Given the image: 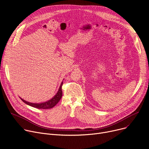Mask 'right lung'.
<instances>
[{
    "mask_svg": "<svg viewBox=\"0 0 149 149\" xmlns=\"http://www.w3.org/2000/svg\"><path fill=\"white\" fill-rule=\"evenodd\" d=\"M63 84V82H62L60 87L59 88V90L58 91V93H56V95L53 97L50 100H49L47 102H42V103H31L29 102H27L24 100H22V98H20V100H22L24 102H25V104H26L27 105H29L31 107L37 108V109H52L53 108L54 106H55L56 104L58 103V102L60 101V100L62 97V86Z\"/></svg>",
    "mask_w": 149,
    "mask_h": 149,
    "instance_id": "obj_1",
    "label": "right lung"
}]
</instances>
